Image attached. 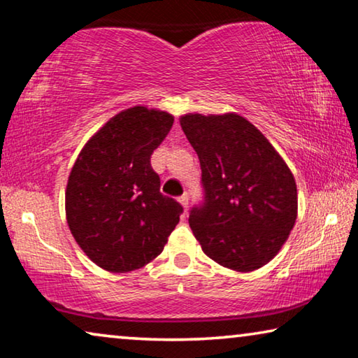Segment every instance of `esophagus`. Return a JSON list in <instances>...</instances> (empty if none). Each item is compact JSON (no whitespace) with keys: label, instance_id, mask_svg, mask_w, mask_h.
Here are the masks:
<instances>
[{"label":"esophagus","instance_id":"obj_1","mask_svg":"<svg viewBox=\"0 0 358 358\" xmlns=\"http://www.w3.org/2000/svg\"><path fill=\"white\" fill-rule=\"evenodd\" d=\"M178 202L181 203V206H183V208H188V203H189L188 192H185V194H181V196L178 197Z\"/></svg>","mask_w":358,"mask_h":358}]
</instances>
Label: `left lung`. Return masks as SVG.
I'll return each mask as SVG.
<instances>
[{"instance_id":"left-lung-1","label":"left lung","mask_w":358,"mask_h":358,"mask_svg":"<svg viewBox=\"0 0 358 358\" xmlns=\"http://www.w3.org/2000/svg\"><path fill=\"white\" fill-rule=\"evenodd\" d=\"M180 124L201 162L202 201L188 221L203 253L241 272L269 263L296 220L290 169L239 115H186Z\"/></svg>"}]
</instances>
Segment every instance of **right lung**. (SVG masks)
Here are the masks:
<instances>
[{
  "label": "right lung",
  "instance_id": "obj_1",
  "mask_svg": "<svg viewBox=\"0 0 358 358\" xmlns=\"http://www.w3.org/2000/svg\"><path fill=\"white\" fill-rule=\"evenodd\" d=\"M173 124L134 106L111 117L79 152L66 185V221L79 247L110 272L138 269L164 250L183 207L161 192L151 155Z\"/></svg>",
  "mask_w": 358,
  "mask_h": 358
}]
</instances>
